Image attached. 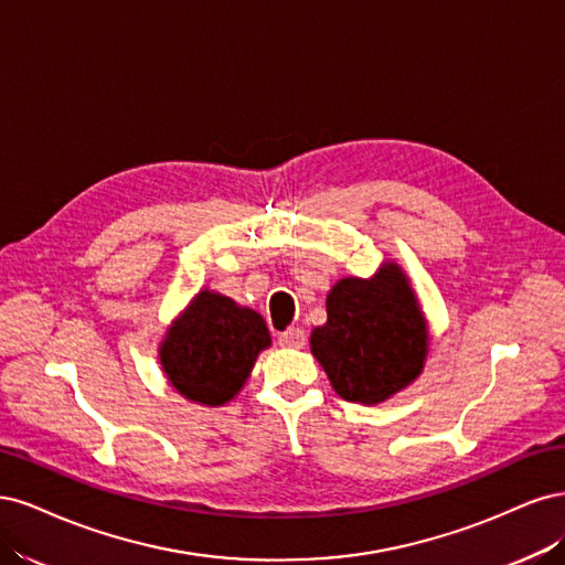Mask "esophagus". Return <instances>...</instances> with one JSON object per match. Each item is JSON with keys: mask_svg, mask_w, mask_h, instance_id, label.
<instances>
[{"mask_svg": "<svg viewBox=\"0 0 565 565\" xmlns=\"http://www.w3.org/2000/svg\"><path fill=\"white\" fill-rule=\"evenodd\" d=\"M279 344L281 348H296V350H300L302 344H305V331L302 329H286L281 335H279Z\"/></svg>", "mask_w": 565, "mask_h": 565, "instance_id": "obj_1", "label": "esophagus"}]
</instances>
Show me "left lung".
Here are the masks:
<instances>
[{
    "label": "left lung",
    "mask_w": 565,
    "mask_h": 565,
    "mask_svg": "<svg viewBox=\"0 0 565 565\" xmlns=\"http://www.w3.org/2000/svg\"><path fill=\"white\" fill-rule=\"evenodd\" d=\"M329 321L312 331V354L344 402L380 404L420 375L427 326L396 265L373 279H342L326 298Z\"/></svg>",
    "instance_id": "left-lung-1"
}]
</instances>
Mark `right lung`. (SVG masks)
Here are the masks:
<instances>
[{"label":"right lung","instance_id":"add662e5","mask_svg":"<svg viewBox=\"0 0 565 565\" xmlns=\"http://www.w3.org/2000/svg\"><path fill=\"white\" fill-rule=\"evenodd\" d=\"M258 312L202 290L161 344V366L190 402L221 406L244 387L258 354L269 348Z\"/></svg>","mask_w":565,"mask_h":565}]
</instances>
